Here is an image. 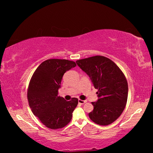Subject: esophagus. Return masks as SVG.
<instances>
[{"mask_svg":"<svg viewBox=\"0 0 153 153\" xmlns=\"http://www.w3.org/2000/svg\"><path fill=\"white\" fill-rule=\"evenodd\" d=\"M87 101L86 100H80V99H79L78 100V102H79V104H81V105H84V103H86Z\"/></svg>","mask_w":153,"mask_h":153,"instance_id":"esophagus-1","label":"esophagus"}]
</instances>
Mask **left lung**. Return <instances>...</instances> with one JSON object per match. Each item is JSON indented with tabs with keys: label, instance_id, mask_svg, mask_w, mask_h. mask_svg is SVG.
Wrapping results in <instances>:
<instances>
[{
	"label": "left lung",
	"instance_id": "obj_1",
	"mask_svg": "<svg viewBox=\"0 0 153 153\" xmlns=\"http://www.w3.org/2000/svg\"><path fill=\"white\" fill-rule=\"evenodd\" d=\"M76 63L98 89V99L92 102L94 109L88 114L90 120L101 126L112 123L122 113L128 100V85L123 72L103 56L80 59Z\"/></svg>",
	"mask_w": 153,
	"mask_h": 153
}]
</instances>
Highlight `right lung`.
Segmentation results:
<instances>
[{"instance_id":"add662e5","label":"right lung","mask_w":153,"mask_h":153,"mask_svg":"<svg viewBox=\"0 0 153 153\" xmlns=\"http://www.w3.org/2000/svg\"><path fill=\"white\" fill-rule=\"evenodd\" d=\"M76 66L74 61L66 59H48L38 67L30 79L27 89L29 106L33 115L48 128L67 126L78 104L76 98L67 101L58 96L64 74Z\"/></svg>"}]
</instances>
